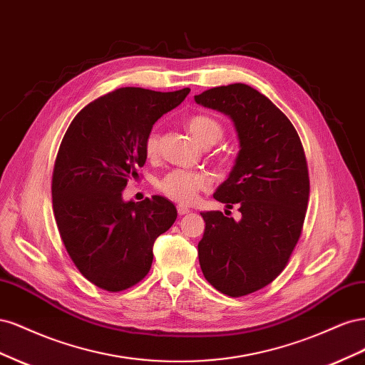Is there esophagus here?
Returning a JSON list of instances; mask_svg holds the SVG:
<instances>
[{
  "mask_svg": "<svg viewBox=\"0 0 365 365\" xmlns=\"http://www.w3.org/2000/svg\"><path fill=\"white\" fill-rule=\"evenodd\" d=\"M176 208H178V213H180V216L187 215V213H190V208H189V207H185V205H178Z\"/></svg>",
  "mask_w": 365,
  "mask_h": 365,
  "instance_id": "esophagus-1",
  "label": "esophagus"
}]
</instances>
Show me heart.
I'll return each mask as SVG.
<instances>
[{
	"mask_svg": "<svg viewBox=\"0 0 365 365\" xmlns=\"http://www.w3.org/2000/svg\"><path fill=\"white\" fill-rule=\"evenodd\" d=\"M187 129L192 134V137L200 143L204 148H210L216 145V143L222 138L224 129L220 126L219 121L212 115L207 114H196L192 115L185 123ZM160 148V134L157 129L149 132L145 141V152L148 157H155ZM210 187V178L204 173L200 172H189L176 169L169 172L164 178L158 182V189L169 196L170 200L181 202V204H190L193 202L197 193L205 190Z\"/></svg>",
	"mask_w": 365,
	"mask_h": 365,
	"instance_id": "1",
	"label": "heart"
}]
</instances>
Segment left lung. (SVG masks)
Wrapping results in <instances>:
<instances>
[{"instance_id": "1", "label": "left lung", "mask_w": 365, "mask_h": 365, "mask_svg": "<svg viewBox=\"0 0 365 365\" xmlns=\"http://www.w3.org/2000/svg\"><path fill=\"white\" fill-rule=\"evenodd\" d=\"M195 102L233 121L239 153L213 197L242 213L240 220L230 210L201 213L197 257L217 291L247 295L277 277L300 239L309 201L304 150L289 118L245 83L212 88Z\"/></svg>"}]
</instances>
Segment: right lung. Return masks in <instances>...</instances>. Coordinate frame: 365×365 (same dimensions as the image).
I'll use <instances>...</instances> for the list:
<instances>
[{
	"mask_svg": "<svg viewBox=\"0 0 365 365\" xmlns=\"http://www.w3.org/2000/svg\"><path fill=\"white\" fill-rule=\"evenodd\" d=\"M189 93L118 88L88 103L65 132L53 170L54 219L77 269L98 288L117 292L145 279L153 242L178 216L168 197L134 202L121 192L146 163L155 121Z\"/></svg>",
	"mask_w": 365,
	"mask_h": 365,
	"instance_id": "obj_1",
	"label": "right lung"
}]
</instances>
